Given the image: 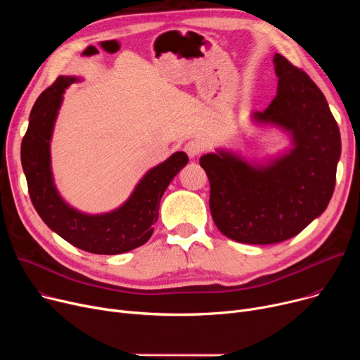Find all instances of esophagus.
<instances>
[{"instance_id":"esophagus-1","label":"esophagus","mask_w":360,"mask_h":360,"mask_svg":"<svg viewBox=\"0 0 360 360\" xmlns=\"http://www.w3.org/2000/svg\"><path fill=\"white\" fill-rule=\"evenodd\" d=\"M184 150L186 151V155L190 156V159H195V158L200 156L201 150H202V146H201L198 141L193 140V141H188V143L185 144Z\"/></svg>"}]
</instances>
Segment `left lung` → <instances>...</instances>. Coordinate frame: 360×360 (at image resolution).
<instances>
[{
	"label": "left lung",
	"mask_w": 360,
	"mask_h": 360,
	"mask_svg": "<svg viewBox=\"0 0 360 360\" xmlns=\"http://www.w3.org/2000/svg\"><path fill=\"white\" fill-rule=\"evenodd\" d=\"M273 63L277 94L251 120L285 131L290 147L266 162L226 148L200 159L210 181V212L217 229L242 243L283 242L323 214L342 155L338 125L323 91L283 55L276 53Z\"/></svg>",
	"instance_id": "left-lung-1"
}]
</instances>
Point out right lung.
Here are the masks:
<instances>
[{"label":"right lung","instance_id":"obj_1","mask_svg":"<svg viewBox=\"0 0 360 360\" xmlns=\"http://www.w3.org/2000/svg\"><path fill=\"white\" fill-rule=\"evenodd\" d=\"M75 75H60L34 102L22 141V166L29 195L48 228L83 251L118 255L146 243L155 231L159 204L167 185L188 163L184 151L151 167L118 209L87 214L71 207L58 193L51 167V139L65 89L80 82Z\"/></svg>","mask_w":360,"mask_h":360}]
</instances>
